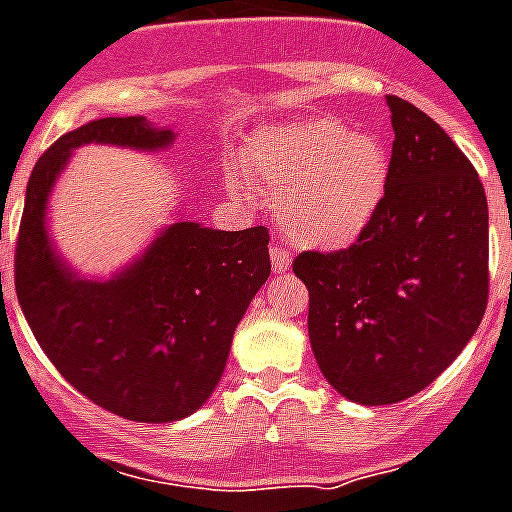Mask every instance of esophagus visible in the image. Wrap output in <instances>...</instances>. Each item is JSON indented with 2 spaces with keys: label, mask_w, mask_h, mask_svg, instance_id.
I'll return each mask as SVG.
<instances>
[{
  "label": "esophagus",
  "mask_w": 512,
  "mask_h": 512,
  "mask_svg": "<svg viewBox=\"0 0 512 512\" xmlns=\"http://www.w3.org/2000/svg\"><path fill=\"white\" fill-rule=\"evenodd\" d=\"M269 256H272L274 274H285L287 269L293 266V259H290V253H287L285 248H272V251H269Z\"/></svg>",
  "instance_id": "34e87169"
}]
</instances>
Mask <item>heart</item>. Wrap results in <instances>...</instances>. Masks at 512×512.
<instances>
[{"label":"heart","mask_w":512,"mask_h":512,"mask_svg":"<svg viewBox=\"0 0 512 512\" xmlns=\"http://www.w3.org/2000/svg\"><path fill=\"white\" fill-rule=\"evenodd\" d=\"M248 180L272 196L274 217L295 246L340 251L377 217L390 180L384 143L340 120L287 122L253 133L240 151ZM232 188L240 180L232 177Z\"/></svg>","instance_id":"heart-1"}]
</instances>
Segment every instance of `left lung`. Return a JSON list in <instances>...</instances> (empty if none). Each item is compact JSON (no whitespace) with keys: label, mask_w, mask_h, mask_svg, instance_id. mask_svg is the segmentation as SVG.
Instances as JSON below:
<instances>
[{"label":"left lung","mask_w":512,"mask_h":512,"mask_svg":"<svg viewBox=\"0 0 512 512\" xmlns=\"http://www.w3.org/2000/svg\"><path fill=\"white\" fill-rule=\"evenodd\" d=\"M392 159L377 217L345 251L301 253L308 340L342 398L390 405L432 384L479 329L489 295L484 185L453 138L387 96Z\"/></svg>","instance_id":"obj_1"}]
</instances>
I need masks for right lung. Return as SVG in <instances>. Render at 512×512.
Instances as JSON below:
<instances>
[{
	"instance_id": "right-lung-1",
	"label": "right lung",
	"mask_w": 512,
	"mask_h": 512,
	"mask_svg": "<svg viewBox=\"0 0 512 512\" xmlns=\"http://www.w3.org/2000/svg\"><path fill=\"white\" fill-rule=\"evenodd\" d=\"M175 138L146 117H101L62 135L33 167L15 248L20 308L49 361L88 400L143 424L180 421L211 398L232 335L272 272L269 232L211 230L180 217L101 280L59 253L46 211L80 146L154 154Z\"/></svg>"
}]
</instances>
